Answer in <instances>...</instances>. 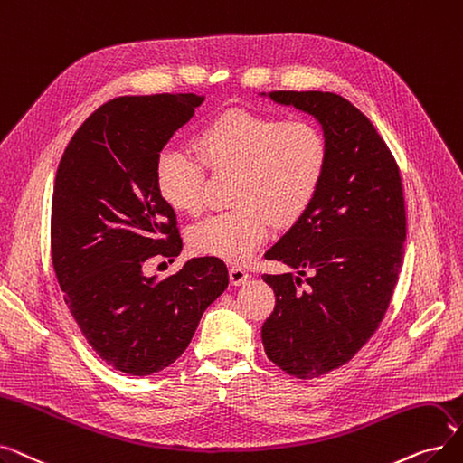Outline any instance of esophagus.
Returning <instances> with one entry per match:
<instances>
[{
  "instance_id": "esophagus-1",
  "label": "esophagus",
  "mask_w": 463,
  "mask_h": 463,
  "mask_svg": "<svg viewBox=\"0 0 463 463\" xmlns=\"http://www.w3.org/2000/svg\"><path fill=\"white\" fill-rule=\"evenodd\" d=\"M249 279H250V275L243 268H230V282L233 286L245 284V282H249Z\"/></svg>"
}]
</instances>
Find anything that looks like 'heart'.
<instances>
[{
  "label": "heart",
  "instance_id": "heart-1",
  "mask_svg": "<svg viewBox=\"0 0 463 463\" xmlns=\"http://www.w3.org/2000/svg\"><path fill=\"white\" fill-rule=\"evenodd\" d=\"M194 146L197 156L179 146L162 148L154 179L169 207L195 214L202 209L203 165L214 175H232L228 202L233 209L188 232L194 252L228 263L247 261L271 224H296L311 209L327 164V145L315 124L247 109L211 118Z\"/></svg>",
  "mask_w": 463,
  "mask_h": 463
}]
</instances>
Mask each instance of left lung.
I'll list each match as a JSON object with an SVG mask.
<instances>
[{"instance_id":"1","label":"left lung","mask_w":463,"mask_h":463,"mask_svg":"<svg viewBox=\"0 0 463 463\" xmlns=\"http://www.w3.org/2000/svg\"><path fill=\"white\" fill-rule=\"evenodd\" d=\"M260 96L311 115L327 145L311 209L266 252L296 275H261L277 299L261 326L266 354L288 375L311 381L354 358L386 315L405 252L402 177L375 126L345 98Z\"/></svg>"}]
</instances>
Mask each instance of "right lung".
Here are the masks:
<instances>
[{
	"instance_id": "obj_1",
	"label": "right lung",
	"mask_w": 463,
	"mask_h": 463,
	"mask_svg": "<svg viewBox=\"0 0 463 463\" xmlns=\"http://www.w3.org/2000/svg\"><path fill=\"white\" fill-rule=\"evenodd\" d=\"M202 103L195 94L107 101L75 131L56 171L51 249L63 301L98 356L128 375L177 360L230 282L226 263L211 256L165 279L143 268L183 250L154 164Z\"/></svg>"
}]
</instances>
